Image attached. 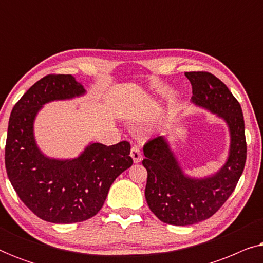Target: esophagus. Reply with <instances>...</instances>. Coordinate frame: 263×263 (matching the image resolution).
<instances>
[{
  "label": "esophagus",
  "mask_w": 263,
  "mask_h": 263,
  "mask_svg": "<svg viewBox=\"0 0 263 263\" xmlns=\"http://www.w3.org/2000/svg\"><path fill=\"white\" fill-rule=\"evenodd\" d=\"M130 156L133 158V160H134V163H139V161H141L142 154H141V151H140V148H139V146L132 147Z\"/></svg>",
  "instance_id": "esophagus-1"
}]
</instances>
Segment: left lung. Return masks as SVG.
Segmentation results:
<instances>
[{"mask_svg":"<svg viewBox=\"0 0 263 263\" xmlns=\"http://www.w3.org/2000/svg\"><path fill=\"white\" fill-rule=\"evenodd\" d=\"M193 103L222 117L231 133L230 156L221 170L203 179L183 175L163 136L143 146L147 170L145 196L149 210L170 225H193L217 213L235 190L247 160L242 107L224 82L208 71H186Z\"/></svg>","mask_w":263,"mask_h":263,"instance_id":"1","label":"left lung"}]
</instances>
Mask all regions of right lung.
<instances>
[{
  "label": "right lung",
  "instance_id": "obj_1",
  "mask_svg": "<svg viewBox=\"0 0 263 263\" xmlns=\"http://www.w3.org/2000/svg\"><path fill=\"white\" fill-rule=\"evenodd\" d=\"M85 93L71 75L50 74L27 89L10 114L5 163L14 190L43 220L73 224L95 217L117 176L133 165L130 143H92L73 160L49 159L33 138V120L43 104Z\"/></svg>",
  "mask_w": 263,
  "mask_h": 263
}]
</instances>
